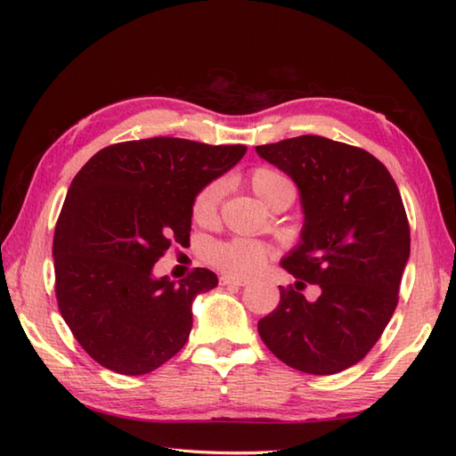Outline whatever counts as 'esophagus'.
I'll use <instances>...</instances> for the list:
<instances>
[{
	"instance_id": "34e87169",
	"label": "esophagus",
	"mask_w": 456,
	"mask_h": 456,
	"mask_svg": "<svg viewBox=\"0 0 456 456\" xmlns=\"http://www.w3.org/2000/svg\"><path fill=\"white\" fill-rule=\"evenodd\" d=\"M221 284L223 286H247L248 278H240V276H221Z\"/></svg>"
}]
</instances>
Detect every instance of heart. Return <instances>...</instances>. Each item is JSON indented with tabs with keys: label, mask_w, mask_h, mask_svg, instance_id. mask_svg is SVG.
I'll use <instances>...</instances> for the list:
<instances>
[{
	"label": "heart",
	"mask_w": 456,
	"mask_h": 456,
	"mask_svg": "<svg viewBox=\"0 0 456 456\" xmlns=\"http://www.w3.org/2000/svg\"><path fill=\"white\" fill-rule=\"evenodd\" d=\"M248 182L250 186H253L256 196L266 203L282 190H292V183H289L282 174L266 167H260L250 172ZM223 193H225V182L223 180H213L208 183V186H203L198 191L196 200H193V206H191L193 219L206 223L216 217L219 203L223 200ZM265 256H266V248L263 245L253 243V240H243V239L213 245L209 248L211 263L233 274L253 273L255 268L263 265Z\"/></svg>",
	"instance_id": "obj_1"
}]
</instances>
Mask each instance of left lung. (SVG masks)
<instances>
[{
	"mask_svg": "<svg viewBox=\"0 0 456 456\" xmlns=\"http://www.w3.org/2000/svg\"><path fill=\"white\" fill-rule=\"evenodd\" d=\"M296 182L304 211L299 243L280 260L322 294L307 303L280 288V304L258 322L265 345L307 374H335L376 345L398 305L410 258V223L390 172L370 152L317 134L256 147Z\"/></svg>",
	"mask_w": 456,
	"mask_h": 456,
	"instance_id": "left-lung-1",
	"label": "left lung"
}]
</instances>
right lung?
Wrapping results in <instances>:
<instances>
[{
  "label": "right lung",
  "mask_w": 456,
  "mask_h": 456,
  "mask_svg": "<svg viewBox=\"0 0 456 456\" xmlns=\"http://www.w3.org/2000/svg\"><path fill=\"white\" fill-rule=\"evenodd\" d=\"M245 152V144L152 137L105 147L76 174L54 229L56 299L95 362L149 374L186 345L193 299L217 276L196 268L174 282L152 266L172 243L190 245L198 191Z\"/></svg>",
  "instance_id": "add662e5"
}]
</instances>
